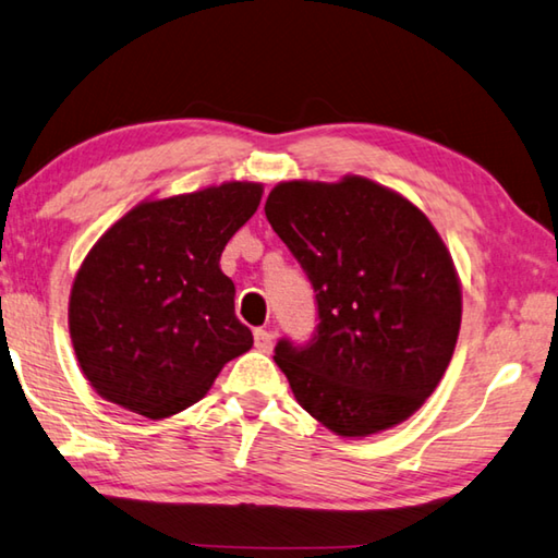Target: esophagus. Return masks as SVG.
Instances as JSON below:
<instances>
[{"label":"esophagus","mask_w":558,"mask_h":558,"mask_svg":"<svg viewBox=\"0 0 558 558\" xmlns=\"http://www.w3.org/2000/svg\"><path fill=\"white\" fill-rule=\"evenodd\" d=\"M254 348L259 350V353H269V350L274 348V336L269 333V330H254Z\"/></svg>","instance_id":"esophagus-1"}]
</instances>
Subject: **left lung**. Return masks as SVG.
Returning a JSON list of instances; mask_svg holds the SVG:
<instances>
[{"mask_svg":"<svg viewBox=\"0 0 558 558\" xmlns=\"http://www.w3.org/2000/svg\"><path fill=\"white\" fill-rule=\"evenodd\" d=\"M264 213L318 301L314 343L279 340L274 355L296 402L340 438L407 422L461 330V279L441 234L402 193L357 173L281 181Z\"/></svg>","mask_w":558,"mask_h":558,"instance_id":"left-lung-1","label":"left lung"}]
</instances>
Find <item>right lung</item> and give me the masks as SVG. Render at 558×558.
<instances>
[{
  "label": "right lung",
  "mask_w": 558,
  "mask_h": 558,
  "mask_svg": "<svg viewBox=\"0 0 558 558\" xmlns=\"http://www.w3.org/2000/svg\"><path fill=\"white\" fill-rule=\"evenodd\" d=\"M262 193V183L225 181L151 195L85 254L68 299V328L77 365L105 402L146 418L173 416L252 348L220 254Z\"/></svg>",
  "instance_id": "1"
}]
</instances>
